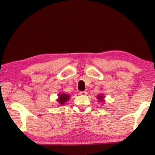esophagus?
Here are the masks:
<instances>
[{
  "label": "esophagus",
  "instance_id": "1",
  "mask_svg": "<svg viewBox=\"0 0 155 155\" xmlns=\"http://www.w3.org/2000/svg\"><path fill=\"white\" fill-rule=\"evenodd\" d=\"M79 94H80L81 96H86V95L87 94V92H86V91H81V92H80Z\"/></svg>",
  "mask_w": 155,
  "mask_h": 155
}]
</instances>
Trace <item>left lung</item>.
Returning a JSON list of instances; mask_svg holds the SVG:
<instances>
[{
	"label": "left lung",
	"instance_id": "left-lung-1",
	"mask_svg": "<svg viewBox=\"0 0 155 155\" xmlns=\"http://www.w3.org/2000/svg\"><path fill=\"white\" fill-rule=\"evenodd\" d=\"M104 95L102 94H99V95L97 96V99L99 101V102H101V103H104L105 101L104 100Z\"/></svg>",
	"mask_w": 155,
	"mask_h": 155
}]
</instances>
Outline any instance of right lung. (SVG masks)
<instances>
[{
    "instance_id": "add662e5",
    "label": "right lung",
    "mask_w": 155,
    "mask_h": 155,
    "mask_svg": "<svg viewBox=\"0 0 155 155\" xmlns=\"http://www.w3.org/2000/svg\"><path fill=\"white\" fill-rule=\"evenodd\" d=\"M58 96V98L57 99V102L59 104V106H62L66 102L69 101L71 97L70 95L62 92H61Z\"/></svg>"
}]
</instances>
